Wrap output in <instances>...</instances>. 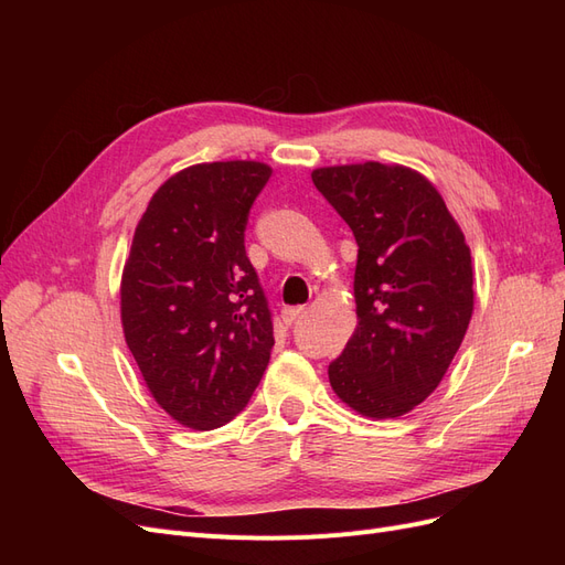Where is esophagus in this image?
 <instances>
[{
	"label": "esophagus",
	"mask_w": 565,
	"mask_h": 565,
	"mask_svg": "<svg viewBox=\"0 0 565 565\" xmlns=\"http://www.w3.org/2000/svg\"><path fill=\"white\" fill-rule=\"evenodd\" d=\"M303 316H306V306H292V309H285L282 311V318H285L287 324H292L295 320H299Z\"/></svg>",
	"instance_id": "34e87169"
}]
</instances>
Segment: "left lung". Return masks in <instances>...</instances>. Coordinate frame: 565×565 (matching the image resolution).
Instances as JSON below:
<instances>
[{"instance_id": "left-lung-1", "label": "left lung", "mask_w": 565, "mask_h": 565, "mask_svg": "<svg viewBox=\"0 0 565 565\" xmlns=\"http://www.w3.org/2000/svg\"><path fill=\"white\" fill-rule=\"evenodd\" d=\"M318 191L358 243V324L330 365L341 403L396 419L446 377L473 313L471 249L436 185L405 164L318 167Z\"/></svg>"}]
</instances>
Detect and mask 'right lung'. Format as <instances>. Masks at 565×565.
<instances>
[{
	"label": "right lung",
	"instance_id": "add662e5",
	"mask_svg": "<svg viewBox=\"0 0 565 565\" xmlns=\"http://www.w3.org/2000/svg\"><path fill=\"white\" fill-rule=\"evenodd\" d=\"M270 174L256 160L185 167L134 231L119 282L125 341L150 396L188 429L241 413L276 344L245 252L247 214Z\"/></svg>",
	"mask_w": 565,
	"mask_h": 565
}]
</instances>
